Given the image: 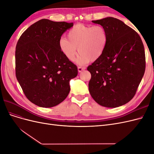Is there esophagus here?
I'll use <instances>...</instances> for the list:
<instances>
[{"instance_id":"1","label":"esophagus","mask_w":154,"mask_h":154,"mask_svg":"<svg viewBox=\"0 0 154 154\" xmlns=\"http://www.w3.org/2000/svg\"><path fill=\"white\" fill-rule=\"evenodd\" d=\"M85 69V67H78V71L79 72H81L83 71Z\"/></svg>"}]
</instances>
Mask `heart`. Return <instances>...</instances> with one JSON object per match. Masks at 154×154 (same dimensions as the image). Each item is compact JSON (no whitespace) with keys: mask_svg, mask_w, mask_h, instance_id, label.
<instances>
[{"mask_svg":"<svg viewBox=\"0 0 154 154\" xmlns=\"http://www.w3.org/2000/svg\"><path fill=\"white\" fill-rule=\"evenodd\" d=\"M67 38L62 37L60 40V49L70 60L74 59L78 51V62L80 64L99 59L107 43L106 30L101 26L76 24L69 31Z\"/></svg>","mask_w":154,"mask_h":154,"instance_id":"1","label":"heart"}]
</instances>
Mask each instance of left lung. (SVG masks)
Masks as SVG:
<instances>
[{"instance_id":"8db88e82","label":"left lung","mask_w":154,"mask_h":154,"mask_svg":"<svg viewBox=\"0 0 154 154\" xmlns=\"http://www.w3.org/2000/svg\"><path fill=\"white\" fill-rule=\"evenodd\" d=\"M104 27L107 43L101 57L87 67L91 74L88 90L99 105L116 108L136 94L145 71V54L140 36L117 18L92 21Z\"/></svg>"}]
</instances>
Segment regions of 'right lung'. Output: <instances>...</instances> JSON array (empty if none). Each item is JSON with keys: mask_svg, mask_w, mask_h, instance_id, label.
<instances>
[{"mask_svg": "<svg viewBox=\"0 0 154 154\" xmlns=\"http://www.w3.org/2000/svg\"><path fill=\"white\" fill-rule=\"evenodd\" d=\"M73 23L42 19L20 36L15 51V72L24 94L35 105L49 108L60 104L70 91L78 69L59 47L63 32Z\"/></svg>", "mask_w": 154, "mask_h": 154, "instance_id": "add662e5", "label": "right lung"}]
</instances>
